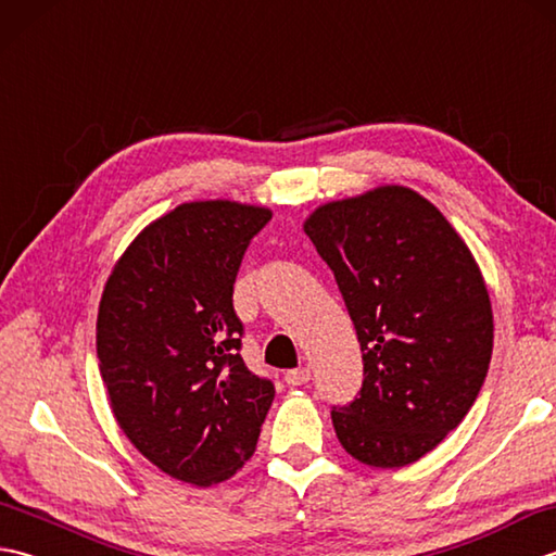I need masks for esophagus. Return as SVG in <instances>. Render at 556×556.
Segmentation results:
<instances>
[{
	"mask_svg": "<svg viewBox=\"0 0 556 556\" xmlns=\"http://www.w3.org/2000/svg\"><path fill=\"white\" fill-rule=\"evenodd\" d=\"M311 368H296V370H289L285 375V382L289 387H301V384H308L311 382Z\"/></svg>",
	"mask_w": 556,
	"mask_h": 556,
	"instance_id": "obj_1",
	"label": "esophagus"
}]
</instances>
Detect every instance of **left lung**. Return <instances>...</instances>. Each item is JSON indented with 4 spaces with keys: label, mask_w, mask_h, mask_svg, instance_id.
<instances>
[{
    "label": "left lung",
    "mask_w": 556,
    "mask_h": 556,
    "mask_svg": "<svg viewBox=\"0 0 556 556\" xmlns=\"http://www.w3.org/2000/svg\"><path fill=\"white\" fill-rule=\"evenodd\" d=\"M356 327L363 384L332 408L341 446L375 468L413 464L458 428L492 358V305L468 245L404 186L337 200L303 224Z\"/></svg>",
    "instance_id": "1"
}]
</instances>
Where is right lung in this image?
I'll list each match as a JSON object with an SVG mask.
<instances>
[{"instance_id": "right-lung-1", "label": "right lung", "mask_w": 556, "mask_h": 556, "mask_svg": "<svg viewBox=\"0 0 556 556\" xmlns=\"http://www.w3.org/2000/svg\"><path fill=\"white\" fill-rule=\"evenodd\" d=\"M265 207L186 203L126 248L104 287L98 358L128 440L164 473L207 488L253 456L275 384L245 368L233 281Z\"/></svg>"}]
</instances>
